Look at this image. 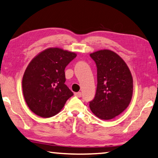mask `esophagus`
Wrapping results in <instances>:
<instances>
[{
    "instance_id": "obj_1",
    "label": "esophagus",
    "mask_w": 158,
    "mask_h": 158,
    "mask_svg": "<svg viewBox=\"0 0 158 158\" xmlns=\"http://www.w3.org/2000/svg\"><path fill=\"white\" fill-rule=\"evenodd\" d=\"M74 95H75V96H77V97H78V98L81 97V92H77V93H75Z\"/></svg>"
}]
</instances>
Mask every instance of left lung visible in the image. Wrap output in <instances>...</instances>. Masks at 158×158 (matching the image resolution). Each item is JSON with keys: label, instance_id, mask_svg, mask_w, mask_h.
<instances>
[{"label": "left lung", "instance_id": "8db88e82", "mask_svg": "<svg viewBox=\"0 0 158 158\" xmlns=\"http://www.w3.org/2000/svg\"><path fill=\"white\" fill-rule=\"evenodd\" d=\"M97 67V89L89 106L96 117L111 119L130 103L133 79L125 62L114 52L101 50L90 54Z\"/></svg>", "mask_w": 158, "mask_h": 158}]
</instances>
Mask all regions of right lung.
<instances>
[{"label":"right lung","instance_id":"right-lung-1","mask_svg":"<svg viewBox=\"0 0 158 158\" xmlns=\"http://www.w3.org/2000/svg\"><path fill=\"white\" fill-rule=\"evenodd\" d=\"M77 57L74 52L54 48L45 50L29 64L22 90L31 110L44 118L57 114L74 95L64 84V69Z\"/></svg>","mask_w":158,"mask_h":158}]
</instances>
